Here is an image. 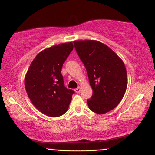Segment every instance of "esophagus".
<instances>
[{"instance_id":"34e87169","label":"esophagus","mask_w":155,"mask_h":155,"mask_svg":"<svg viewBox=\"0 0 155 155\" xmlns=\"http://www.w3.org/2000/svg\"><path fill=\"white\" fill-rule=\"evenodd\" d=\"M76 93H79L80 92V91H81V88H80V87H78V88H75V89L74 90Z\"/></svg>"}]
</instances>
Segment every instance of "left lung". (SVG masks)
<instances>
[{"label": "left lung", "mask_w": 155, "mask_h": 155, "mask_svg": "<svg viewBox=\"0 0 155 155\" xmlns=\"http://www.w3.org/2000/svg\"><path fill=\"white\" fill-rule=\"evenodd\" d=\"M76 51L87 69L93 95L87 104L93 112L104 114L117 106L127 88L123 60L107 45L97 40H76Z\"/></svg>", "instance_id": "obj_1"}]
</instances>
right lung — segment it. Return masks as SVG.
Wrapping results in <instances>:
<instances>
[{"mask_svg": "<svg viewBox=\"0 0 155 155\" xmlns=\"http://www.w3.org/2000/svg\"><path fill=\"white\" fill-rule=\"evenodd\" d=\"M73 49L69 42L44 49L35 56L25 75L28 97L45 115L57 117L69 106L74 91L64 87L61 71Z\"/></svg>", "mask_w": 155, "mask_h": 155, "instance_id": "right-lung-1", "label": "right lung"}]
</instances>
